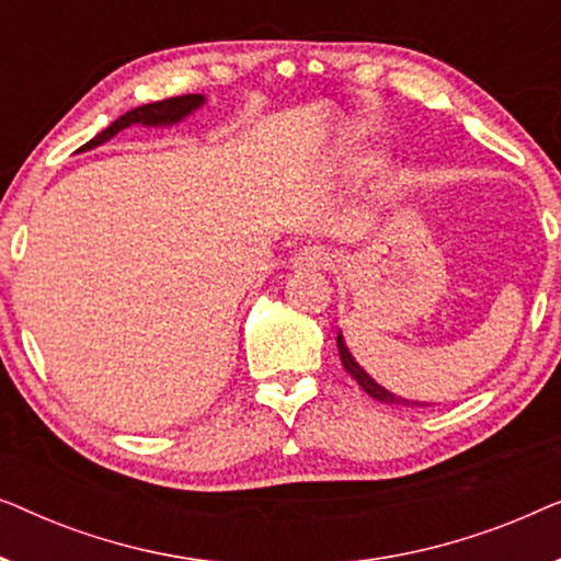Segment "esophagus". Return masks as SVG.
I'll return each mask as SVG.
<instances>
[{
	"mask_svg": "<svg viewBox=\"0 0 561 561\" xmlns=\"http://www.w3.org/2000/svg\"><path fill=\"white\" fill-rule=\"evenodd\" d=\"M329 260H332V255H329L327 248H321V244H309V248H301L294 257H290V271H324V267H329Z\"/></svg>",
	"mask_w": 561,
	"mask_h": 561,
	"instance_id": "esophagus-1",
	"label": "esophagus"
}]
</instances>
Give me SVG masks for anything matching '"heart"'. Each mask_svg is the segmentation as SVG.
I'll list each match as a JSON object with an SVG mask.
<instances>
[{
    "mask_svg": "<svg viewBox=\"0 0 561 561\" xmlns=\"http://www.w3.org/2000/svg\"><path fill=\"white\" fill-rule=\"evenodd\" d=\"M382 163V152L375 148V145H365V142H355L347 145L336 158V165L344 173H370Z\"/></svg>",
    "mask_w": 561,
    "mask_h": 561,
    "instance_id": "heart-1",
    "label": "heart"
}]
</instances>
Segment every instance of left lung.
I'll use <instances>...</instances> for the list:
<instances>
[{
    "mask_svg": "<svg viewBox=\"0 0 561 561\" xmlns=\"http://www.w3.org/2000/svg\"><path fill=\"white\" fill-rule=\"evenodd\" d=\"M336 350H340V359H342L344 370H347V373L352 375V378H355V380L359 382V388H363L365 393L370 396V398H375V401H380V403H396V405H411V409H424V405H428V403L409 401V398H401V396L390 393V390L382 388L380 382H375V380L370 378V375H367V373L363 370V365H359L357 359L352 357V352H350V347H347V342H344L342 332H336Z\"/></svg>",
    "mask_w": 561,
    "mask_h": 561,
    "instance_id": "1",
    "label": "left lung"
}]
</instances>
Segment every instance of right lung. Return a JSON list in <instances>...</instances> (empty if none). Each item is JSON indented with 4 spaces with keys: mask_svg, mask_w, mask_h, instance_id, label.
<instances>
[{
    "mask_svg": "<svg viewBox=\"0 0 561 561\" xmlns=\"http://www.w3.org/2000/svg\"><path fill=\"white\" fill-rule=\"evenodd\" d=\"M206 104V96L204 94H186V96H173V99H163V102H152V104H142V106H135V110H129L127 114H122L119 119H114L110 127L102 129L96 137H91V140L79 148V152H87V150H94L99 145L110 142L114 135L122 133V129L127 127H173L183 122L191 114L202 110Z\"/></svg>",
    "mask_w": 561,
    "mask_h": 561,
    "instance_id": "1",
    "label": "right lung"
}]
</instances>
